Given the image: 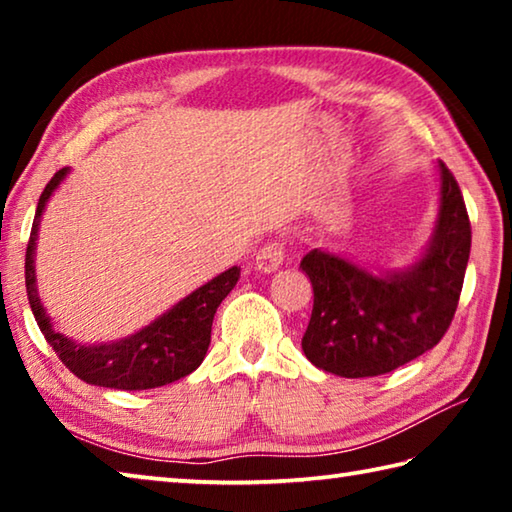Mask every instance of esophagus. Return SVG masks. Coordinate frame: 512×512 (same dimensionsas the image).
<instances>
[{
    "mask_svg": "<svg viewBox=\"0 0 512 512\" xmlns=\"http://www.w3.org/2000/svg\"><path fill=\"white\" fill-rule=\"evenodd\" d=\"M284 253H287V250H284V239L266 241V244L257 250L255 266L259 268V271L271 273L284 262Z\"/></svg>",
    "mask_w": 512,
    "mask_h": 512,
    "instance_id": "obj_1",
    "label": "esophagus"
}]
</instances>
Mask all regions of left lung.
<instances>
[{"label": "left lung", "mask_w": 512, "mask_h": 512, "mask_svg": "<svg viewBox=\"0 0 512 512\" xmlns=\"http://www.w3.org/2000/svg\"><path fill=\"white\" fill-rule=\"evenodd\" d=\"M438 167V225L409 271L375 277L318 248L302 257L300 268L314 287L302 350L316 368L348 379L386 375L438 345L452 325L472 228L454 173L445 162Z\"/></svg>", "instance_id": "1"}]
</instances>
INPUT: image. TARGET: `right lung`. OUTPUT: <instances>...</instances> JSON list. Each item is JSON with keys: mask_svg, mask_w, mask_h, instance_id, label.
Here are the masks:
<instances>
[{"mask_svg": "<svg viewBox=\"0 0 512 512\" xmlns=\"http://www.w3.org/2000/svg\"><path fill=\"white\" fill-rule=\"evenodd\" d=\"M67 167L54 173L45 192L40 194L36 219L31 225V237L27 244V259H24V282H27V296L33 316L38 320L40 332L45 334L47 343L54 348L58 359L74 372L76 377L94 386L117 388V391H146L171 384L180 377L194 372L205 352L210 348L212 320L221 300L235 289L239 280V268L232 266L228 271L216 275L214 280L203 284L201 289L189 293L176 307L162 314L151 325L140 332L115 343L103 345H81L69 341L67 336L58 334L49 323L47 311L42 309L36 271H33V253H36L40 216L49 196L67 176Z\"/></svg>", "mask_w": 512, "mask_h": 512, "instance_id": "add662e5", "label": "right lung"}]
</instances>
